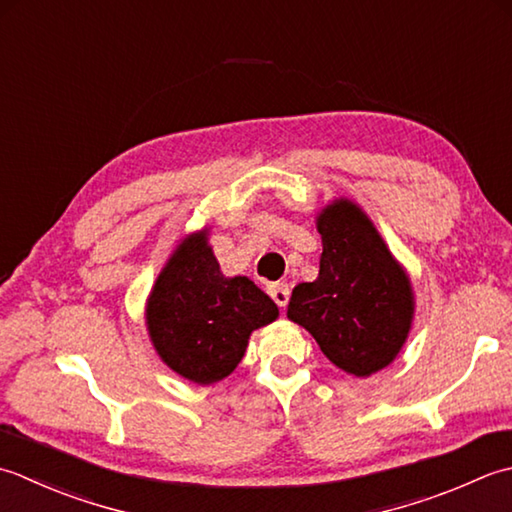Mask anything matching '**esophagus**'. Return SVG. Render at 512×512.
<instances>
[{
	"label": "esophagus",
	"mask_w": 512,
	"mask_h": 512,
	"mask_svg": "<svg viewBox=\"0 0 512 512\" xmlns=\"http://www.w3.org/2000/svg\"><path fill=\"white\" fill-rule=\"evenodd\" d=\"M269 296L274 298V302L278 307H287L289 296H291V289L287 283H276V285H269Z\"/></svg>",
	"instance_id": "1"
}]
</instances>
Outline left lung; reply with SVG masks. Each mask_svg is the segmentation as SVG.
I'll list each match as a JSON object with an SVG mask.
<instances>
[{"label":"left lung","mask_w":512,"mask_h":512,"mask_svg":"<svg viewBox=\"0 0 512 512\" xmlns=\"http://www.w3.org/2000/svg\"><path fill=\"white\" fill-rule=\"evenodd\" d=\"M316 227L322 236L318 278L294 287L287 318L305 327L338 369L369 378L389 367L409 336L411 280L349 198L329 203Z\"/></svg>","instance_id":"left-lung-1"}]
</instances>
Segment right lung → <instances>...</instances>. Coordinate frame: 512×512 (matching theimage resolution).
I'll list each match as a JSON object with an SVG mask.
<instances>
[{"mask_svg": "<svg viewBox=\"0 0 512 512\" xmlns=\"http://www.w3.org/2000/svg\"><path fill=\"white\" fill-rule=\"evenodd\" d=\"M276 318V302L247 276H223L207 229L176 245L145 307L156 353L196 384L227 378L243 360L252 331Z\"/></svg>", "mask_w": 512, "mask_h": 512, "instance_id": "right-lung-1", "label": "right lung"}]
</instances>
